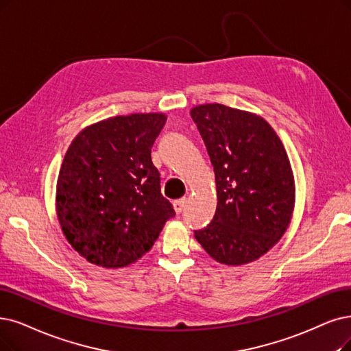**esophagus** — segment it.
I'll use <instances>...</instances> for the list:
<instances>
[{"label":"esophagus","instance_id":"esophagus-1","mask_svg":"<svg viewBox=\"0 0 351 351\" xmlns=\"http://www.w3.org/2000/svg\"><path fill=\"white\" fill-rule=\"evenodd\" d=\"M186 203H187V199H186V197H181V199L176 200V202H174V208H176V212H177V213H181V212H183V208L186 207Z\"/></svg>","mask_w":351,"mask_h":351}]
</instances>
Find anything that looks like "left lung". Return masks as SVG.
<instances>
[{"label": "left lung", "instance_id": "obj_1", "mask_svg": "<svg viewBox=\"0 0 351 351\" xmlns=\"http://www.w3.org/2000/svg\"><path fill=\"white\" fill-rule=\"evenodd\" d=\"M215 168L217 207L194 237L224 265L266 254L285 233L293 210V177L281 139L263 118L220 104L191 109Z\"/></svg>", "mask_w": 351, "mask_h": 351}]
</instances>
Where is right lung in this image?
Returning <instances> with one entry per match:
<instances>
[{
  "label": "right lung",
  "instance_id": "obj_1",
  "mask_svg": "<svg viewBox=\"0 0 351 351\" xmlns=\"http://www.w3.org/2000/svg\"><path fill=\"white\" fill-rule=\"evenodd\" d=\"M165 121L162 114L109 118L70 144L56 208L66 239L90 263L128 266L147 254L165 221L176 216L151 160Z\"/></svg>",
  "mask_w": 351,
  "mask_h": 351
}]
</instances>
